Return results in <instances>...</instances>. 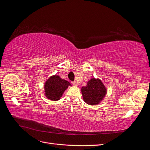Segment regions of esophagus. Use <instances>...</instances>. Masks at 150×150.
I'll return each instance as SVG.
<instances>
[{
	"instance_id": "1",
	"label": "esophagus",
	"mask_w": 150,
	"mask_h": 150,
	"mask_svg": "<svg viewBox=\"0 0 150 150\" xmlns=\"http://www.w3.org/2000/svg\"><path fill=\"white\" fill-rule=\"evenodd\" d=\"M72 84H73L74 86H78V83L76 82V81H73L72 82Z\"/></svg>"
}]
</instances>
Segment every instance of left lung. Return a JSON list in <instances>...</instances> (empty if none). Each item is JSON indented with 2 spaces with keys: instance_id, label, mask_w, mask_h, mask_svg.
Listing matches in <instances>:
<instances>
[{
  "instance_id": "left-lung-1",
  "label": "left lung",
  "mask_w": 150,
  "mask_h": 150,
  "mask_svg": "<svg viewBox=\"0 0 150 150\" xmlns=\"http://www.w3.org/2000/svg\"><path fill=\"white\" fill-rule=\"evenodd\" d=\"M83 100L89 105H96L105 97L107 89L102 81L99 78H91L85 86L81 88Z\"/></svg>"
}]
</instances>
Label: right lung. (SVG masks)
Here are the masks:
<instances>
[{
	"label": "right lung",
	"instance_id": "right-lung-1",
	"mask_svg": "<svg viewBox=\"0 0 150 150\" xmlns=\"http://www.w3.org/2000/svg\"><path fill=\"white\" fill-rule=\"evenodd\" d=\"M69 86H71L70 83L61 79L59 76H52L44 83L45 96L51 101L59 100Z\"/></svg>",
	"mask_w": 150,
	"mask_h": 150
}]
</instances>
